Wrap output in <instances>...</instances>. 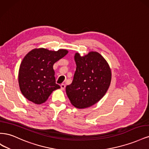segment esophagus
I'll list each match as a JSON object with an SVG mask.
<instances>
[{
    "label": "esophagus",
    "instance_id": "esophagus-1",
    "mask_svg": "<svg viewBox=\"0 0 149 149\" xmlns=\"http://www.w3.org/2000/svg\"><path fill=\"white\" fill-rule=\"evenodd\" d=\"M60 86H61V89L62 90H65V88H66V85H65V84H61L60 85Z\"/></svg>",
    "mask_w": 149,
    "mask_h": 149
}]
</instances>
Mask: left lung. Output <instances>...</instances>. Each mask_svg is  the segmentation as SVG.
Segmentation results:
<instances>
[{"mask_svg": "<svg viewBox=\"0 0 149 149\" xmlns=\"http://www.w3.org/2000/svg\"><path fill=\"white\" fill-rule=\"evenodd\" d=\"M76 69L72 83L66 93L72 105L83 109L95 104L105 95L111 81V71L100 53L91 52L81 56L74 55Z\"/></svg>", "mask_w": 149, "mask_h": 149, "instance_id": "8db88e82", "label": "left lung"}]
</instances>
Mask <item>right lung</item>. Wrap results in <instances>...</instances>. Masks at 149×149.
Listing matches in <instances>:
<instances>
[{"instance_id": "add662e5", "label": "right lung", "mask_w": 149, "mask_h": 149, "mask_svg": "<svg viewBox=\"0 0 149 149\" xmlns=\"http://www.w3.org/2000/svg\"><path fill=\"white\" fill-rule=\"evenodd\" d=\"M68 53L64 49L56 52L35 48L22 60L19 71V83L22 94L37 104L45 102L52 93L60 86L56 84L54 63Z\"/></svg>"}]
</instances>
